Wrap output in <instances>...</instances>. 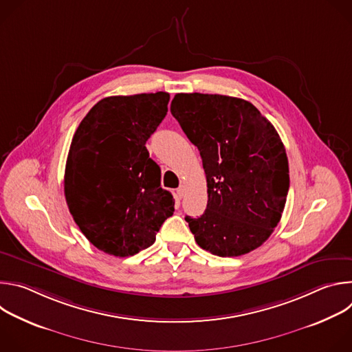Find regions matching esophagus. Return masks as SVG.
<instances>
[{"mask_svg": "<svg viewBox=\"0 0 352 352\" xmlns=\"http://www.w3.org/2000/svg\"><path fill=\"white\" fill-rule=\"evenodd\" d=\"M184 193H185V186L181 185V186L177 189V197H178V199H182Z\"/></svg>", "mask_w": 352, "mask_h": 352, "instance_id": "esophagus-1", "label": "esophagus"}]
</instances>
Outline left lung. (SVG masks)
I'll list each match as a JSON object with an SVG mask.
<instances>
[{"label":"left lung","mask_w":352,"mask_h":352,"mask_svg":"<svg viewBox=\"0 0 352 352\" xmlns=\"http://www.w3.org/2000/svg\"><path fill=\"white\" fill-rule=\"evenodd\" d=\"M171 114L197 147L208 181L205 213L185 217L196 243L231 258L259 248L281 219L289 188L284 144L246 100L178 93Z\"/></svg>","instance_id":"8db88e82"}]
</instances>
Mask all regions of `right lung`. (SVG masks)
Wrapping results in <instances>:
<instances>
[{"instance_id":"obj_1","label":"right lung","mask_w":352,"mask_h":352,"mask_svg":"<svg viewBox=\"0 0 352 352\" xmlns=\"http://www.w3.org/2000/svg\"><path fill=\"white\" fill-rule=\"evenodd\" d=\"M166 91L100 100L79 124L65 166L68 209L100 250L125 258L156 241L174 213L173 195L160 185V167L146 140L164 120Z\"/></svg>"}]
</instances>
